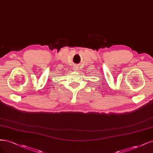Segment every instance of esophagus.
Segmentation results:
<instances>
[{
	"instance_id": "obj_1",
	"label": "esophagus",
	"mask_w": 153,
	"mask_h": 153,
	"mask_svg": "<svg viewBox=\"0 0 153 153\" xmlns=\"http://www.w3.org/2000/svg\"><path fill=\"white\" fill-rule=\"evenodd\" d=\"M73 68H74V70H78V69H79V66L75 65Z\"/></svg>"
}]
</instances>
